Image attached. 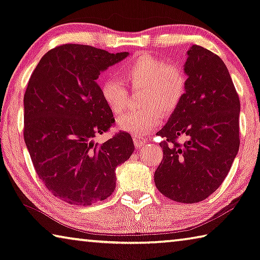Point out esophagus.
<instances>
[{"mask_svg": "<svg viewBox=\"0 0 260 260\" xmlns=\"http://www.w3.org/2000/svg\"><path fill=\"white\" fill-rule=\"evenodd\" d=\"M133 141H134L135 147L141 148L142 146H145L146 143H147V139L143 138V137H139V135H134Z\"/></svg>", "mask_w": 260, "mask_h": 260, "instance_id": "1", "label": "esophagus"}]
</instances>
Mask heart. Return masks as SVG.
I'll return each mask as SVG.
<instances>
[{"label":"heart","instance_id":"b5f03b06","mask_svg":"<svg viewBox=\"0 0 260 260\" xmlns=\"http://www.w3.org/2000/svg\"><path fill=\"white\" fill-rule=\"evenodd\" d=\"M118 72L133 91L141 90L138 101L141 108L117 120L119 128L133 135L140 137L155 129L162 121V113H174L186 93L188 77L184 68L169 64L166 60L149 53H139ZM101 94L113 114L125 112L129 92L121 81H105L101 85Z\"/></svg>","mask_w":260,"mask_h":260}]
</instances>
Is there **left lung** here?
I'll return each instance as SVG.
<instances>
[{"label":"left lung","mask_w":260,"mask_h":260,"mask_svg":"<svg viewBox=\"0 0 260 260\" xmlns=\"http://www.w3.org/2000/svg\"><path fill=\"white\" fill-rule=\"evenodd\" d=\"M187 90L166 126L163 159L154 179L158 191L184 204L205 200L219 188L240 148V98L223 61L199 45L187 51ZM183 135L188 140L179 144Z\"/></svg>","instance_id":"left-lung-1"}]
</instances>
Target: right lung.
Returning a JSON list of instances; mask_svg holds the SVG:
<instances>
[{
    "mask_svg": "<svg viewBox=\"0 0 260 260\" xmlns=\"http://www.w3.org/2000/svg\"><path fill=\"white\" fill-rule=\"evenodd\" d=\"M127 55L63 44L41 57L28 80L25 145L41 182L66 203L90 206L109 198L115 188V168L133 154L127 132L104 143L94 140L114 123L97 78Z\"/></svg>",
    "mask_w": 260,
    "mask_h": 260,
    "instance_id": "obj_1",
    "label": "right lung"
}]
</instances>
